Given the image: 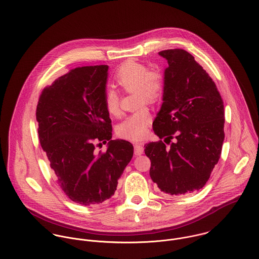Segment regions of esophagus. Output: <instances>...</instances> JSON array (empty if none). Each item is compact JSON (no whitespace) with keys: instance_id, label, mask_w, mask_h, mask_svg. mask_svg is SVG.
<instances>
[{"instance_id":"esophagus-1","label":"esophagus","mask_w":259,"mask_h":259,"mask_svg":"<svg viewBox=\"0 0 259 259\" xmlns=\"http://www.w3.org/2000/svg\"><path fill=\"white\" fill-rule=\"evenodd\" d=\"M134 152H135V154H136L137 156L143 154V152H144V147H143L141 144H135V146H134Z\"/></svg>"}]
</instances>
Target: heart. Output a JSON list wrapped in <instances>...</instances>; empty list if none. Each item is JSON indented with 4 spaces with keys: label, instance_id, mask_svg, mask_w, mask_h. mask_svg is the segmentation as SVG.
Returning <instances> with one entry per match:
<instances>
[{
    "label": "heart",
    "instance_id": "heart-1",
    "mask_svg": "<svg viewBox=\"0 0 259 259\" xmlns=\"http://www.w3.org/2000/svg\"><path fill=\"white\" fill-rule=\"evenodd\" d=\"M114 84L125 94L135 93V108H138L127 115L116 127L118 137L128 141H141L148 134L151 120L150 112L143 105H154L163 93V76L160 72L149 70L145 64L136 61L124 62L114 73ZM103 104L111 116H119V95L109 89L103 96Z\"/></svg>",
    "mask_w": 259,
    "mask_h": 259
}]
</instances>
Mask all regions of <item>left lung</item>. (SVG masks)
<instances>
[{"label":"left lung","mask_w":259,"mask_h":259,"mask_svg":"<svg viewBox=\"0 0 259 259\" xmlns=\"http://www.w3.org/2000/svg\"><path fill=\"white\" fill-rule=\"evenodd\" d=\"M158 54L168 63L163 103L152 123L160 140L145 145V153L151 161L150 178L158 188L184 195L205 185L220 160L223 101L212 78L188 52L174 49Z\"/></svg>","instance_id":"8db88e82"}]
</instances>
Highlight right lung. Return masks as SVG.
<instances>
[{"label":"right lung","mask_w":259,"mask_h":259,"mask_svg":"<svg viewBox=\"0 0 259 259\" xmlns=\"http://www.w3.org/2000/svg\"><path fill=\"white\" fill-rule=\"evenodd\" d=\"M107 65L78 67L39 95L38 140L57 184L74 202L97 205L111 198L134 148L111 141V120L103 104ZM109 141L107 152L95 148Z\"/></svg>","instance_id":"1"}]
</instances>
